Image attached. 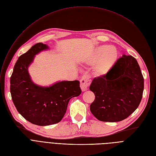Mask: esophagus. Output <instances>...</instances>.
<instances>
[{
    "label": "esophagus",
    "instance_id": "esophagus-1",
    "mask_svg": "<svg viewBox=\"0 0 156 156\" xmlns=\"http://www.w3.org/2000/svg\"><path fill=\"white\" fill-rule=\"evenodd\" d=\"M91 82V78L90 76L85 75L80 80V86L83 91H85L87 90L88 86H90Z\"/></svg>",
    "mask_w": 156,
    "mask_h": 156
}]
</instances>
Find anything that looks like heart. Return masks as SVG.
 Masks as SVG:
<instances>
[{"label":"heart","mask_w":156,"mask_h":156,"mask_svg":"<svg viewBox=\"0 0 156 156\" xmlns=\"http://www.w3.org/2000/svg\"><path fill=\"white\" fill-rule=\"evenodd\" d=\"M118 58V52L114 46H101L97 48L89 63L94 65L93 72L97 76H103L112 69Z\"/></svg>","instance_id":"obj_1"}]
</instances>
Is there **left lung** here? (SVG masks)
I'll return each mask as SVG.
<instances>
[{
	"label": "left lung",
	"instance_id": "left-lung-1",
	"mask_svg": "<svg viewBox=\"0 0 156 156\" xmlns=\"http://www.w3.org/2000/svg\"><path fill=\"white\" fill-rule=\"evenodd\" d=\"M144 79L136 59L122 55L106 75L94 78L90 90L95 95L93 115L103 122H118L129 116L142 100Z\"/></svg>",
	"mask_w": 156,
	"mask_h": 156
}]
</instances>
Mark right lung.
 Masks as SVG:
<instances>
[{
  "instance_id": "right-lung-1",
  "label": "right lung",
  "mask_w": 156,
  "mask_h": 156,
  "mask_svg": "<svg viewBox=\"0 0 156 156\" xmlns=\"http://www.w3.org/2000/svg\"><path fill=\"white\" fill-rule=\"evenodd\" d=\"M49 49L37 43L17 60L10 79V91L14 106L26 120L38 126L60 122L66 113L69 100L81 93L79 80L60 81L48 87L34 84L28 67L35 55Z\"/></svg>"
}]
</instances>
